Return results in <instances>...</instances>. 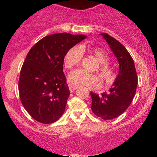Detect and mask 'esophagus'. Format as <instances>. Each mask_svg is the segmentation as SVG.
Returning a JSON list of instances; mask_svg holds the SVG:
<instances>
[{"mask_svg":"<svg viewBox=\"0 0 157 157\" xmlns=\"http://www.w3.org/2000/svg\"><path fill=\"white\" fill-rule=\"evenodd\" d=\"M77 86H73V85H69V90H70V91L71 92V93H72V92H74V90H77Z\"/></svg>","mask_w":157,"mask_h":157,"instance_id":"1","label":"esophagus"}]
</instances>
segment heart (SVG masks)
<instances>
[{
    "label": "heart",
    "instance_id": "obj_1",
    "mask_svg": "<svg viewBox=\"0 0 157 157\" xmlns=\"http://www.w3.org/2000/svg\"><path fill=\"white\" fill-rule=\"evenodd\" d=\"M88 53L93 55L99 61L98 71L102 81L107 85L112 84L116 79V72L112 66L109 64V57L105 50L98 47H90L80 45L74 46L66 52L64 57V67L71 70L80 65L83 58V54ZM68 81L71 85L75 86H86L89 88H96L99 85V77L93 74H89L83 70H76L71 73Z\"/></svg>",
    "mask_w": 157,
    "mask_h": 157
}]
</instances>
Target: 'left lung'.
I'll use <instances>...</instances> for the list:
<instances>
[{"label":"left lung","instance_id":"8db88e82","mask_svg":"<svg viewBox=\"0 0 157 157\" xmlns=\"http://www.w3.org/2000/svg\"><path fill=\"white\" fill-rule=\"evenodd\" d=\"M119 62V73L109 91L101 95L90 93L91 109L104 120L115 118L124 113L134 99L137 86V75L134 60L125 47L107 33H101Z\"/></svg>","mask_w":157,"mask_h":157}]
</instances>
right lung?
<instances>
[{"label": "right lung", "mask_w": 157, "mask_h": 157, "mask_svg": "<svg viewBox=\"0 0 157 157\" xmlns=\"http://www.w3.org/2000/svg\"><path fill=\"white\" fill-rule=\"evenodd\" d=\"M86 37L67 33L49 35L28 52L20 71L18 88L23 107L36 121L51 124L63 115L70 95L63 72L64 57Z\"/></svg>", "instance_id": "add662e5"}]
</instances>
